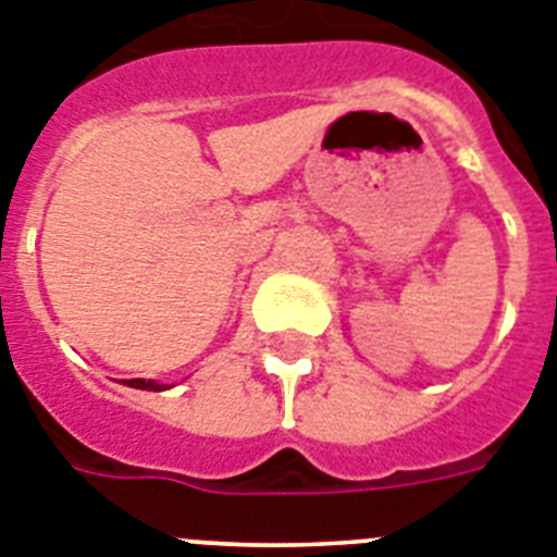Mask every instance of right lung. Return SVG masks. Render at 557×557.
Masks as SVG:
<instances>
[{"mask_svg": "<svg viewBox=\"0 0 557 557\" xmlns=\"http://www.w3.org/2000/svg\"><path fill=\"white\" fill-rule=\"evenodd\" d=\"M128 386H137V389H164V384H153V381H143V379H132L128 381Z\"/></svg>", "mask_w": 557, "mask_h": 557, "instance_id": "1", "label": "right lung"}]
</instances>
